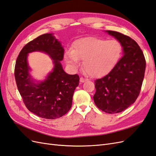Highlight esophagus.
<instances>
[{"label": "esophagus", "instance_id": "obj_1", "mask_svg": "<svg viewBox=\"0 0 156 156\" xmlns=\"http://www.w3.org/2000/svg\"><path fill=\"white\" fill-rule=\"evenodd\" d=\"M86 81V79H84L82 77L80 78V83H83V82H85Z\"/></svg>", "mask_w": 156, "mask_h": 156}]
</instances>
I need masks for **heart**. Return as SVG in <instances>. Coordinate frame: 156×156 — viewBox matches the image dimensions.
<instances>
[{
  "instance_id": "heart-1",
  "label": "heart",
  "mask_w": 156,
  "mask_h": 156,
  "mask_svg": "<svg viewBox=\"0 0 156 156\" xmlns=\"http://www.w3.org/2000/svg\"><path fill=\"white\" fill-rule=\"evenodd\" d=\"M122 46L116 40L83 37L76 41L72 50L65 53L66 63L76 69L83 60L84 73L93 78L107 75L118 63L122 54Z\"/></svg>"
}]
</instances>
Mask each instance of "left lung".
Listing matches in <instances>:
<instances>
[{
  "mask_svg": "<svg viewBox=\"0 0 156 156\" xmlns=\"http://www.w3.org/2000/svg\"><path fill=\"white\" fill-rule=\"evenodd\" d=\"M121 44L123 57L105 77L95 81V104L106 113L121 112L135 103L144 77L146 60L138 44L116 31L106 30Z\"/></svg>",
  "mask_w": 156,
  "mask_h": 156,
  "instance_id": "left-lung-1",
  "label": "left lung"
}]
</instances>
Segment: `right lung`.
<instances>
[{
  "instance_id": "1",
  "label": "right lung",
  "mask_w": 156,
  "mask_h": 156,
  "mask_svg": "<svg viewBox=\"0 0 156 156\" xmlns=\"http://www.w3.org/2000/svg\"><path fill=\"white\" fill-rule=\"evenodd\" d=\"M34 51L45 52L53 60V70L42 81H36L30 74L27 57L29 53ZM63 55L64 48L60 41L53 33H47L27 44L17 58L14 74L17 89L26 107L41 118H59L72 106L80 78L78 74L65 72L61 63Z\"/></svg>"
}]
</instances>
